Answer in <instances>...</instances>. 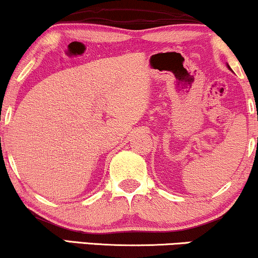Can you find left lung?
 <instances>
[{"label": "left lung", "instance_id": "8db88e82", "mask_svg": "<svg viewBox=\"0 0 258 258\" xmlns=\"http://www.w3.org/2000/svg\"><path fill=\"white\" fill-rule=\"evenodd\" d=\"M227 66H228V65H227ZM228 69H229V70H231V68H229V66H228Z\"/></svg>", "mask_w": 258, "mask_h": 258}]
</instances>
